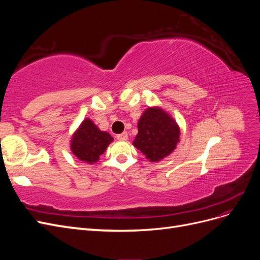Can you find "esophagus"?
<instances>
[{
    "label": "esophagus",
    "instance_id": "34e87169",
    "mask_svg": "<svg viewBox=\"0 0 260 260\" xmlns=\"http://www.w3.org/2000/svg\"><path fill=\"white\" fill-rule=\"evenodd\" d=\"M116 138H117V140H119V141H125V140H128V133L122 132V133H120V135H118Z\"/></svg>",
    "mask_w": 260,
    "mask_h": 260
}]
</instances>
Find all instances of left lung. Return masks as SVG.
Instances as JSON below:
<instances>
[{
  "mask_svg": "<svg viewBox=\"0 0 260 260\" xmlns=\"http://www.w3.org/2000/svg\"><path fill=\"white\" fill-rule=\"evenodd\" d=\"M180 141V128L177 121L158 106L146 108L138 122V135L133 146L146 158L159 161L175 151Z\"/></svg>",
  "mask_w": 260,
  "mask_h": 260,
  "instance_id": "left-lung-1",
  "label": "left lung"
}]
</instances>
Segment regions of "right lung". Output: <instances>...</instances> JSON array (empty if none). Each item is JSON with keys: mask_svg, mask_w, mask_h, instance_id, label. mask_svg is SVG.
Returning <instances> with one entry per match:
<instances>
[{"mask_svg": "<svg viewBox=\"0 0 260 260\" xmlns=\"http://www.w3.org/2000/svg\"><path fill=\"white\" fill-rule=\"evenodd\" d=\"M114 138L106 131H101L90 118H85L70 140L72 153L83 162L94 164L100 159Z\"/></svg>", "mask_w": 260, "mask_h": 260, "instance_id": "right-lung-1", "label": "right lung"}]
</instances>
